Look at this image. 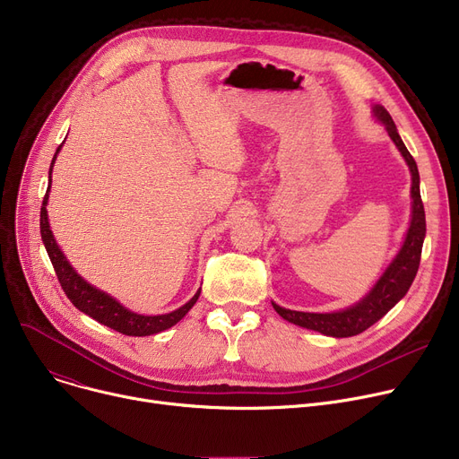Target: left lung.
<instances>
[{
	"label": "left lung",
	"mask_w": 459,
	"mask_h": 459,
	"mask_svg": "<svg viewBox=\"0 0 459 459\" xmlns=\"http://www.w3.org/2000/svg\"><path fill=\"white\" fill-rule=\"evenodd\" d=\"M373 116L377 121L385 127L389 138L401 151L403 159L406 160L410 173H411V220L410 227L406 230L404 241L394 255V258L389 262V265L380 274V279L375 282V286L365 293L352 307L343 308L340 312H328V314H314V312H297L279 307L277 302H273V308L282 319L299 325L302 328L316 330L330 338H351V335L361 333L373 326L378 319H382L396 302H399L410 290L417 269L420 262V251L422 241L426 236V220H424V206L420 201V190H419V169L406 149L399 131H396L394 121L391 119L389 112L382 105L373 107Z\"/></svg>",
	"instance_id": "left-lung-1"
}]
</instances>
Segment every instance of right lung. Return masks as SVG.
<instances>
[{"label":"right lung","mask_w":459,"mask_h":459,"mask_svg":"<svg viewBox=\"0 0 459 459\" xmlns=\"http://www.w3.org/2000/svg\"><path fill=\"white\" fill-rule=\"evenodd\" d=\"M63 145H58L55 157L51 160L49 166V185H48V192L44 195L42 201V208H40V234H42V241H44V247L49 255V260L55 267L56 273V279L63 286L65 293L68 295V299L72 300L74 307L77 310H81L82 314L90 316L91 319H96L98 323L121 332L126 335H152V333H159L164 332L168 328H171L173 325H177L182 317H185L194 304L199 299L201 290H197V293L186 302L182 304L180 308L169 312V314H162V316H143V314H136L131 312L129 308H126L124 304L119 300H116L112 295H108L103 290H98L96 286H91L90 282H86L81 274L72 267V264L68 262V258L65 256V253L60 251V247L56 246V239L51 232L49 227V218H48V199H49V188H51V171H53V164L56 160L58 151Z\"/></svg>","instance_id":"obj_1"}]
</instances>
